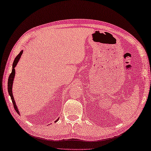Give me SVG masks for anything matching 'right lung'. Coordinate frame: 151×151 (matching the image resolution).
<instances>
[{
	"label": "right lung",
	"instance_id": "add662e5",
	"mask_svg": "<svg viewBox=\"0 0 151 151\" xmlns=\"http://www.w3.org/2000/svg\"><path fill=\"white\" fill-rule=\"evenodd\" d=\"M22 53H23V50H21V52L19 53V55H18L17 56L15 57V60H14L13 63L12 71H11V73L10 74V76H9V80H8V92H9V94L10 95L11 99V100H12V102H13V106H14V109H15V111H16V112H17L18 114H19L20 113H19V110H18V108H17V105H16V103H15V99H14V97H13V95L12 88H13V83L14 78H15V67L17 66V63L19 62L21 57H22ZM59 118H58V119L56 120V121H55V122H57L58 120H59Z\"/></svg>",
	"mask_w": 151,
	"mask_h": 151
}]
</instances>
